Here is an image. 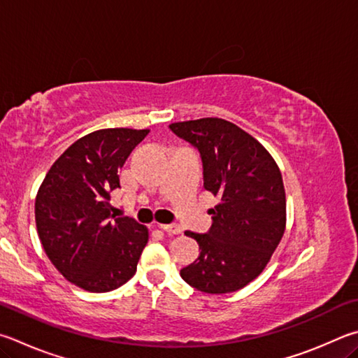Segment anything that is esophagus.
<instances>
[{
	"label": "esophagus",
	"instance_id": "1",
	"mask_svg": "<svg viewBox=\"0 0 358 358\" xmlns=\"http://www.w3.org/2000/svg\"><path fill=\"white\" fill-rule=\"evenodd\" d=\"M159 229L169 233V235H180L181 233V227L177 224H162L159 225Z\"/></svg>",
	"mask_w": 358,
	"mask_h": 358
}]
</instances>
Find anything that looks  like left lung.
I'll use <instances>...</instances> for the list:
<instances>
[{
	"mask_svg": "<svg viewBox=\"0 0 358 358\" xmlns=\"http://www.w3.org/2000/svg\"><path fill=\"white\" fill-rule=\"evenodd\" d=\"M169 128L197 148L205 189L220 200L210 210L208 233L186 231L199 243L200 255L180 275L208 294L241 289L262 274L285 233L280 169L257 139L224 119L206 117Z\"/></svg>",
	"mask_w": 358,
	"mask_h": 358,
	"instance_id": "1",
	"label": "left lung"
}]
</instances>
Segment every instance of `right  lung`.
<instances>
[{
  "instance_id": "right-lung-1",
  "label": "right lung",
  "mask_w": 358,
  "mask_h": 358,
  "mask_svg": "<svg viewBox=\"0 0 358 358\" xmlns=\"http://www.w3.org/2000/svg\"><path fill=\"white\" fill-rule=\"evenodd\" d=\"M148 129L108 128L73 142L45 177L36 225L55 268L76 287L108 292L134 275L148 243L147 227L117 217L109 203L119 172Z\"/></svg>"
}]
</instances>
